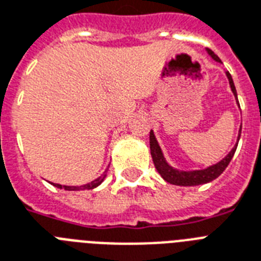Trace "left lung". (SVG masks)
I'll return each mask as SVG.
<instances>
[{
    "label": "left lung",
    "instance_id": "1",
    "mask_svg": "<svg viewBox=\"0 0 261 261\" xmlns=\"http://www.w3.org/2000/svg\"><path fill=\"white\" fill-rule=\"evenodd\" d=\"M207 54H209L212 58H213L216 62H221L220 58L214 54L212 49H206ZM226 76L229 79V85H230V89H232L233 94L237 99V91L236 87H234V83H233V79L230 76L228 71H226ZM239 102V99H237ZM240 135H241V128H240L239 133V139L240 140ZM239 144V143H237ZM237 144L233 147V149L229 152L228 155L225 156L224 159L218 162L217 164H213V166L207 167L205 170H195V171H179L175 170L174 167H171L170 164L167 163L166 159H164L163 152H162V148H160L159 143L156 140L155 135L153 132H149V148H151V155L152 160H153V164H155L156 170L162 175V178L166 180V182L171 183V185H176V186H198V185H203V183H209L212 180H214L216 178H218L222 172L225 171V168L228 167V164L230 163L234 152H236Z\"/></svg>",
    "mask_w": 261,
    "mask_h": 261
}]
</instances>
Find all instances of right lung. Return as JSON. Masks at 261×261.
<instances>
[{
  "instance_id": "obj_1",
  "label": "right lung",
  "mask_w": 261,
  "mask_h": 261,
  "mask_svg": "<svg viewBox=\"0 0 261 261\" xmlns=\"http://www.w3.org/2000/svg\"><path fill=\"white\" fill-rule=\"evenodd\" d=\"M105 176H106V171L101 175V176H99V178H97L95 180H93V182L87 183V185H83V186H62V185H56V183L54 185V186L59 187V189L68 190V191H78V190H93V189H95L97 186H99V185L103 182Z\"/></svg>"
}]
</instances>
